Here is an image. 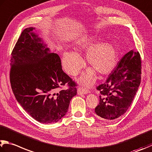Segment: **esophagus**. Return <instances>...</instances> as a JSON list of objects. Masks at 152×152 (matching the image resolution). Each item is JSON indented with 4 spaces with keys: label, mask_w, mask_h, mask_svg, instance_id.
Masks as SVG:
<instances>
[{
    "label": "esophagus",
    "mask_w": 152,
    "mask_h": 152,
    "mask_svg": "<svg viewBox=\"0 0 152 152\" xmlns=\"http://www.w3.org/2000/svg\"><path fill=\"white\" fill-rule=\"evenodd\" d=\"M90 92L89 90L86 89H84V88H79L78 90H77V93H78V95H82V94H86Z\"/></svg>",
    "instance_id": "1"
}]
</instances>
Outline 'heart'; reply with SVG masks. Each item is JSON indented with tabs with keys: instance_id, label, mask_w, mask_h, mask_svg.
Wrapping results in <instances>:
<instances>
[{
	"instance_id": "b5f03b06",
	"label": "heart",
	"mask_w": 152,
	"mask_h": 152,
	"mask_svg": "<svg viewBox=\"0 0 152 152\" xmlns=\"http://www.w3.org/2000/svg\"><path fill=\"white\" fill-rule=\"evenodd\" d=\"M89 37L77 43L76 49L79 52H87L86 55L87 64L90 66L79 81L86 85L92 84L96 73L106 75L114 70L117 63L116 48L110 42H100ZM62 64L66 72L75 76L80 72L84 62L80 55L73 50H66L62 54Z\"/></svg>"
}]
</instances>
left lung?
I'll return each instance as SVG.
<instances>
[{
  "mask_svg": "<svg viewBox=\"0 0 152 152\" xmlns=\"http://www.w3.org/2000/svg\"><path fill=\"white\" fill-rule=\"evenodd\" d=\"M141 82V59L138 52L126 54L110 74L105 83L97 87L100 103L95 115L103 121L117 119L128 110Z\"/></svg>",
  "mask_w": 152,
  "mask_h": 152,
  "instance_id": "left-lung-1",
  "label": "left lung"
}]
</instances>
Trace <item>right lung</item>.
I'll list each match as a JSON object with an SVG mask.
<instances>
[{
  "instance_id": "obj_1",
  "label": "right lung",
  "mask_w": 152,
  "mask_h": 152,
  "mask_svg": "<svg viewBox=\"0 0 152 152\" xmlns=\"http://www.w3.org/2000/svg\"><path fill=\"white\" fill-rule=\"evenodd\" d=\"M35 28L24 29L14 48L10 80L16 100L38 122H57L76 95L75 83L62 70L58 55L52 52ZM68 83L66 90L57 88Z\"/></svg>"
}]
</instances>
